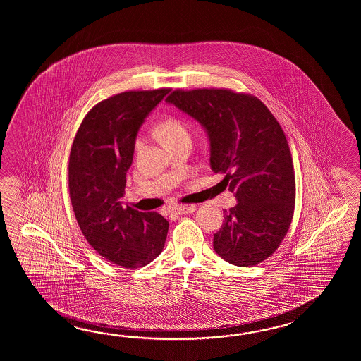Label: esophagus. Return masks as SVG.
Listing matches in <instances>:
<instances>
[{"label": "esophagus", "mask_w": 361, "mask_h": 361, "mask_svg": "<svg viewBox=\"0 0 361 361\" xmlns=\"http://www.w3.org/2000/svg\"><path fill=\"white\" fill-rule=\"evenodd\" d=\"M196 210V205H177L170 209L173 214H190Z\"/></svg>", "instance_id": "esophagus-1"}]
</instances>
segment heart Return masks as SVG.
Segmentation results:
<instances>
[{
	"label": "heart",
	"mask_w": 361,
	"mask_h": 361,
	"mask_svg": "<svg viewBox=\"0 0 361 361\" xmlns=\"http://www.w3.org/2000/svg\"><path fill=\"white\" fill-rule=\"evenodd\" d=\"M157 133L162 139V142L165 143V146H168L173 142H177L178 139L188 138V131L184 128L183 123L174 118L166 120L159 126ZM137 146H142V139H138Z\"/></svg>",
	"instance_id": "b5f03b06"
}]
</instances>
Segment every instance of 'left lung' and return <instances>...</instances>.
Segmentation results:
<instances>
[{
    "mask_svg": "<svg viewBox=\"0 0 361 361\" xmlns=\"http://www.w3.org/2000/svg\"><path fill=\"white\" fill-rule=\"evenodd\" d=\"M204 128L210 168L238 204L223 210L215 253L238 267L255 266L276 250L292 223L295 178L280 123L253 95L226 89L176 90L166 98Z\"/></svg>",
    "mask_w": 361,
    "mask_h": 361,
    "instance_id": "1",
    "label": "left lung"
}]
</instances>
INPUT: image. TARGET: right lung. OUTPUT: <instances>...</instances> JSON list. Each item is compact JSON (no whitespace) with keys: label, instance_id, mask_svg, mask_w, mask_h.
Masks as SVG:
<instances>
[{"label":"right lung","instance_id":"add662e5","mask_svg":"<svg viewBox=\"0 0 361 361\" xmlns=\"http://www.w3.org/2000/svg\"><path fill=\"white\" fill-rule=\"evenodd\" d=\"M169 92H126L102 100L85 116L71 148L69 196L77 223L97 253L125 269L159 257L169 230L159 213L121 201L139 129Z\"/></svg>","mask_w":361,"mask_h":361}]
</instances>
